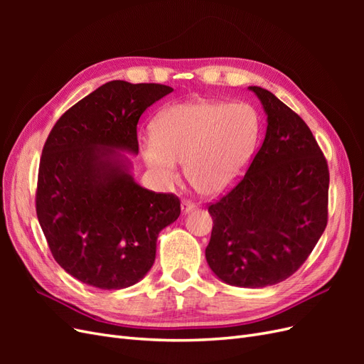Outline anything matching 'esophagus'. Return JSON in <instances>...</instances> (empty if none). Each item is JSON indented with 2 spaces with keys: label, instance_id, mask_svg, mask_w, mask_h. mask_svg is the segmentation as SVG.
Instances as JSON below:
<instances>
[{
  "label": "esophagus",
  "instance_id": "34e87169",
  "mask_svg": "<svg viewBox=\"0 0 364 364\" xmlns=\"http://www.w3.org/2000/svg\"><path fill=\"white\" fill-rule=\"evenodd\" d=\"M182 211L183 213H190V211H193V209H196V203L194 202H191V200H182Z\"/></svg>",
  "mask_w": 364,
  "mask_h": 364
}]
</instances>
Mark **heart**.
<instances>
[{
	"instance_id": "heart-1",
	"label": "heart",
	"mask_w": 364,
	"mask_h": 364,
	"mask_svg": "<svg viewBox=\"0 0 364 364\" xmlns=\"http://www.w3.org/2000/svg\"><path fill=\"white\" fill-rule=\"evenodd\" d=\"M261 119L247 103L197 100L165 109L144 141L142 156L164 181L178 176L176 162L197 193L222 194L235 185L255 155Z\"/></svg>"
}]
</instances>
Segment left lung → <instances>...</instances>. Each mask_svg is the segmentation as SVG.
Wrapping results in <instances>:
<instances>
[{
	"mask_svg": "<svg viewBox=\"0 0 364 364\" xmlns=\"http://www.w3.org/2000/svg\"><path fill=\"white\" fill-rule=\"evenodd\" d=\"M249 90L267 114V132L243 178L209 203L205 255L226 284L259 289L290 278L323 234L329 170L305 121L270 91Z\"/></svg>",
	"mask_w": 364,
	"mask_h": 364,
	"instance_id": "8db88e82",
	"label": "left lung"
}]
</instances>
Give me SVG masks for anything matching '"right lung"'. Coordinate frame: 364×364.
I'll use <instances>...</instances> for the list:
<instances>
[{
	"label": "right lung",
	"instance_id": "add662e5",
	"mask_svg": "<svg viewBox=\"0 0 364 364\" xmlns=\"http://www.w3.org/2000/svg\"><path fill=\"white\" fill-rule=\"evenodd\" d=\"M173 87L112 80L70 107L43 144L36 214L53 258L91 287H130L151 269L173 193L142 188L117 150L138 153L136 124Z\"/></svg>",
	"mask_w": 364,
	"mask_h": 364
}]
</instances>
